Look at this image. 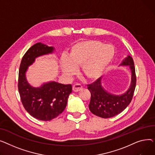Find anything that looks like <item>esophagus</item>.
I'll return each mask as SVG.
<instances>
[{"mask_svg": "<svg viewBox=\"0 0 155 155\" xmlns=\"http://www.w3.org/2000/svg\"><path fill=\"white\" fill-rule=\"evenodd\" d=\"M82 88H83V86L80 84H76L72 86V90L74 92H78L82 89Z\"/></svg>", "mask_w": 155, "mask_h": 155, "instance_id": "34e87169", "label": "esophagus"}]
</instances>
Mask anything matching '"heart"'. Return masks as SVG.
<instances>
[{"label":"heart","mask_w":155,"mask_h":155,"mask_svg":"<svg viewBox=\"0 0 155 155\" xmlns=\"http://www.w3.org/2000/svg\"><path fill=\"white\" fill-rule=\"evenodd\" d=\"M114 55L110 45H104L97 40H83L72 48L69 58H63L62 70L66 76L71 77L82 66L83 74L89 79L101 76L111 62Z\"/></svg>","instance_id":"heart-1"}]
</instances>
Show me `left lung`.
<instances>
[{"label": "left lung", "instance_id": "8db88e82", "mask_svg": "<svg viewBox=\"0 0 155 155\" xmlns=\"http://www.w3.org/2000/svg\"><path fill=\"white\" fill-rule=\"evenodd\" d=\"M129 66L131 72V82L129 89L122 95L109 93L102 87L101 78L94 83L88 84L87 89L91 93L89 108L93 114L103 118H110L117 115L124 110L131 103L136 84L135 68L133 58L128 56L121 64Z\"/></svg>", "mask_w": 155, "mask_h": 155}]
</instances>
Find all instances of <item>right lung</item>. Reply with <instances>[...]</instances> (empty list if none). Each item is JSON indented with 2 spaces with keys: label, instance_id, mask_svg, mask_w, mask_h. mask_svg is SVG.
I'll return each instance as SVG.
<instances>
[{
  "label": "right lung",
  "instance_id": "right-lung-1",
  "mask_svg": "<svg viewBox=\"0 0 155 155\" xmlns=\"http://www.w3.org/2000/svg\"><path fill=\"white\" fill-rule=\"evenodd\" d=\"M54 49L41 42L33 45L24 55L19 71L18 90L24 107L32 116L42 121H50L62 113L72 92L71 84L50 82L35 88L25 79V72L35 59L52 53Z\"/></svg>",
  "mask_w": 155,
  "mask_h": 155
}]
</instances>
